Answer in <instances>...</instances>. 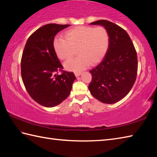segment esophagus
I'll use <instances>...</instances> for the list:
<instances>
[{
	"instance_id": "1",
	"label": "esophagus",
	"mask_w": 157,
	"mask_h": 157,
	"mask_svg": "<svg viewBox=\"0 0 157 157\" xmlns=\"http://www.w3.org/2000/svg\"><path fill=\"white\" fill-rule=\"evenodd\" d=\"M81 75V72H75V75L76 77H78Z\"/></svg>"
}]
</instances>
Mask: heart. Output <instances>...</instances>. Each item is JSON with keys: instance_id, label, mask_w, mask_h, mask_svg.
Here are the masks:
<instances>
[{"instance_id": "obj_1", "label": "heart", "mask_w": 157, "mask_h": 157, "mask_svg": "<svg viewBox=\"0 0 157 157\" xmlns=\"http://www.w3.org/2000/svg\"><path fill=\"white\" fill-rule=\"evenodd\" d=\"M65 37H56L53 48L58 57L64 61L71 58L76 49L78 56L65 63L69 71L79 72L90 64H96L104 57L109 47V34L102 26H77L67 31Z\"/></svg>"}]
</instances>
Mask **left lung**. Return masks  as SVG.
Instances as JSON below:
<instances>
[{
    "instance_id": "left-lung-1",
    "label": "left lung",
    "mask_w": 157,
    "mask_h": 157,
    "mask_svg": "<svg viewBox=\"0 0 157 157\" xmlns=\"http://www.w3.org/2000/svg\"><path fill=\"white\" fill-rule=\"evenodd\" d=\"M108 31L109 47L102 61L90 71L92 76L88 86L95 98L106 104L121 101L134 86L138 71L137 54L125 29L107 20L90 23Z\"/></svg>"
}]
</instances>
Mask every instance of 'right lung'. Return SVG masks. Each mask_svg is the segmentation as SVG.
I'll use <instances>...</instances> for the list:
<instances>
[{
    "label": "right lung",
    "mask_w": 157,
    "mask_h": 157,
    "mask_svg": "<svg viewBox=\"0 0 157 157\" xmlns=\"http://www.w3.org/2000/svg\"><path fill=\"white\" fill-rule=\"evenodd\" d=\"M69 25L49 23L42 26L29 36L23 50V84L31 98L46 107L55 106L67 98L75 79L73 72L63 71L53 48L56 34Z\"/></svg>",
    "instance_id": "1"
}]
</instances>
